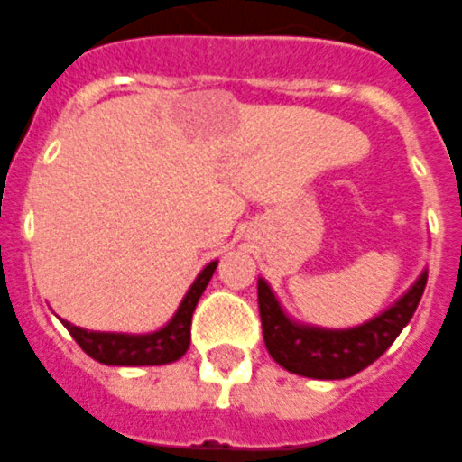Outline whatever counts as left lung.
Returning a JSON list of instances; mask_svg holds the SVG:
<instances>
[{"label":"left lung","instance_id":"1","mask_svg":"<svg viewBox=\"0 0 462 462\" xmlns=\"http://www.w3.org/2000/svg\"><path fill=\"white\" fill-rule=\"evenodd\" d=\"M425 281L428 272H423L391 309L363 326L351 330H323L292 323L270 286L260 279L258 307L264 346L272 358L292 374L309 379H346L358 374L395 342V337L411 320L425 291Z\"/></svg>","mask_w":462,"mask_h":462}]
</instances>
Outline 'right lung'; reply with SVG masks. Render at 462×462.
I'll return each mask as SVG.
<instances>
[{
  "label": "right lung",
  "instance_id": "obj_1",
  "mask_svg": "<svg viewBox=\"0 0 462 462\" xmlns=\"http://www.w3.org/2000/svg\"><path fill=\"white\" fill-rule=\"evenodd\" d=\"M216 264L208 263L190 291L186 292L181 307L174 314V319L158 332L151 335H120V332H88L83 328H76L67 320H62L64 328L69 330L76 344L83 351L102 365H125V367H136V365H164L174 363L188 351L190 346V320L192 311L202 298L208 279L214 276Z\"/></svg>",
  "mask_w": 462,
  "mask_h": 462
}]
</instances>
